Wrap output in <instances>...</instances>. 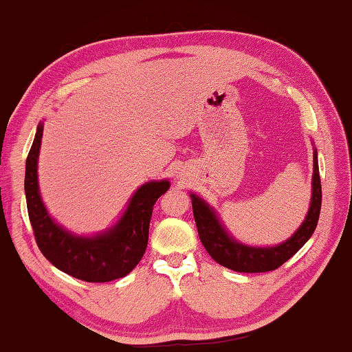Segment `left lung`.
I'll list each match as a JSON object with an SVG mask.
<instances>
[{
	"label": "left lung",
	"instance_id": "1",
	"mask_svg": "<svg viewBox=\"0 0 352 352\" xmlns=\"http://www.w3.org/2000/svg\"><path fill=\"white\" fill-rule=\"evenodd\" d=\"M195 225L200 241L217 264L241 273H262L276 270L285 261H289L298 250L311 239L317 228L321 210V182L318 172V155L314 151V175L312 199L307 216L300 228L287 241L275 247H250L236 241L219 222L216 211L199 195L190 194Z\"/></svg>",
	"mask_w": 352,
	"mask_h": 352
}]
</instances>
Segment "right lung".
Returning a JSON list of instances; mask_svg holds the SVG:
<instances>
[{"mask_svg": "<svg viewBox=\"0 0 352 352\" xmlns=\"http://www.w3.org/2000/svg\"><path fill=\"white\" fill-rule=\"evenodd\" d=\"M41 136L43 124H38L25 174L28 214L40 252L58 270L87 283H109L129 275L144 256L155 201L170 183L142 184L116 225L96 236H76L54 222L41 200L37 175Z\"/></svg>", "mask_w": 352, "mask_h": 352, "instance_id": "add662e5", "label": "right lung"}]
</instances>
